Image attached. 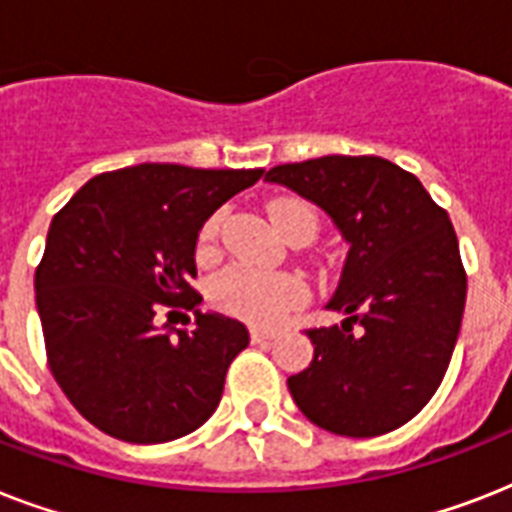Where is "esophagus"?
Returning <instances> with one entry per match:
<instances>
[{
  "mask_svg": "<svg viewBox=\"0 0 512 512\" xmlns=\"http://www.w3.org/2000/svg\"><path fill=\"white\" fill-rule=\"evenodd\" d=\"M249 337H252V342H268L276 337V332H271V329H257L252 327L249 329Z\"/></svg>",
  "mask_w": 512,
  "mask_h": 512,
  "instance_id": "1",
  "label": "esophagus"
}]
</instances>
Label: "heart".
<instances>
[{
  "instance_id": "1",
  "label": "heart",
  "mask_w": 512,
  "mask_h": 512,
  "mask_svg": "<svg viewBox=\"0 0 512 512\" xmlns=\"http://www.w3.org/2000/svg\"><path fill=\"white\" fill-rule=\"evenodd\" d=\"M268 215L284 236L297 225H308L316 233V215L303 201L276 199L271 201ZM217 231H220V215H212L201 225L199 239H196L199 260H212L217 255ZM209 300L217 311L249 321V324H273L303 303L305 287L292 273H265L249 265H231L212 279Z\"/></svg>"
}]
</instances>
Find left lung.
<instances>
[{
	"label": "left lung",
	"instance_id": "8db88e82",
	"mask_svg": "<svg viewBox=\"0 0 512 512\" xmlns=\"http://www.w3.org/2000/svg\"><path fill=\"white\" fill-rule=\"evenodd\" d=\"M265 180L319 204L350 244L327 305L345 321L308 329L311 366L287 380L295 404L337 436L401 428L444 380L468 297L446 209L380 156L279 164Z\"/></svg>",
	"mask_w": 512,
	"mask_h": 512
}]
</instances>
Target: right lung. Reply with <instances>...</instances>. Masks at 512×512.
I'll list each match as a JSON object with an SVG mask.
<instances>
[{
  "mask_svg": "<svg viewBox=\"0 0 512 512\" xmlns=\"http://www.w3.org/2000/svg\"><path fill=\"white\" fill-rule=\"evenodd\" d=\"M260 177L138 164L87 180L52 217L34 276L47 364L98 430L164 444L212 417L247 327L193 311V329H159L156 316L196 308L201 225Z\"/></svg>",
  "mask_w": 512,
  "mask_h": 512,
  "instance_id": "1",
  "label": "right lung"
}]
</instances>
